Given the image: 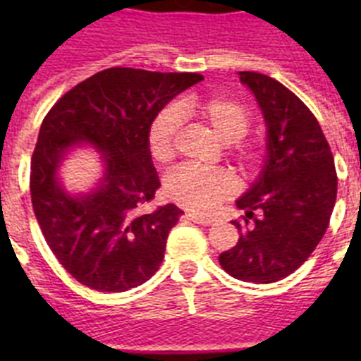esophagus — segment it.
Wrapping results in <instances>:
<instances>
[{
  "mask_svg": "<svg viewBox=\"0 0 361 361\" xmlns=\"http://www.w3.org/2000/svg\"><path fill=\"white\" fill-rule=\"evenodd\" d=\"M186 216L191 220V222H195V224H200V226H212L213 222H215L213 216H204V215H199V213L188 212Z\"/></svg>",
  "mask_w": 361,
  "mask_h": 361,
  "instance_id": "1",
  "label": "esophagus"
}]
</instances>
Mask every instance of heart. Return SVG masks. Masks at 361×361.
I'll list each match as a JSON object with an SVG mask.
<instances>
[{"label":"heart","instance_id":"obj_1","mask_svg":"<svg viewBox=\"0 0 361 361\" xmlns=\"http://www.w3.org/2000/svg\"><path fill=\"white\" fill-rule=\"evenodd\" d=\"M177 111L184 117H193L208 126L220 141L233 145V161L240 171L250 173L262 162V142L244 141L250 132L251 117L238 101L226 95L188 97L180 101ZM180 119L173 108L159 111L148 126V152L155 162H170L177 152V135ZM235 177L226 170H199L180 166L166 177V195L191 212H212L222 200L235 193Z\"/></svg>","mask_w":361,"mask_h":361}]
</instances>
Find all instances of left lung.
<instances>
[{
    "label": "left lung",
    "instance_id": "8db88e82",
    "mask_svg": "<svg viewBox=\"0 0 361 361\" xmlns=\"http://www.w3.org/2000/svg\"><path fill=\"white\" fill-rule=\"evenodd\" d=\"M238 78L262 108L267 161L237 200L245 209L244 222L233 220L240 238L219 262L235 279L271 283L298 269L324 237L336 202V168L317 117L289 88L258 72Z\"/></svg>",
    "mask_w": 361,
    "mask_h": 361
}]
</instances>
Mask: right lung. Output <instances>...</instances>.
Listing matches in <instances>:
<instances>
[{"label":"right lung","mask_w":361,"mask_h":361,"mask_svg":"<svg viewBox=\"0 0 361 361\" xmlns=\"http://www.w3.org/2000/svg\"><path fill=\"white\" fill-rule=\"evenodd\" d=\"M200 73L106 68L66 92L44 116L30 162V195L43 237L73 279L95 291L121 293L155 275L166 238L183 212L141 208L161 186L148 152V126ZM104 152L105 177L88 196H68L56 166L72 144Z\"/></svg>","instance_id":"obj_1"}]
</instances>
